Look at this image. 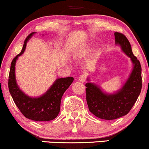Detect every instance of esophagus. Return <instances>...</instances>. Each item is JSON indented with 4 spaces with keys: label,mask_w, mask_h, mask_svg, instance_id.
I'll return each mask as SVG.
<instances>
[{
    "label": "esophagus",
    "mask_w": 149,
    "mask_h": 149,
    "mask_svg": "<svg viewBox=\"0 0 149 149\" xmlns=\"http://www.w3.org/2000/svg\"><path fill=\"white\" fill-rule=\"evenodd\" d=\"M86 79H87V75L86 74H82L79 76V78H78V80L82 82H84L86 81Z\"/></svg>",
    "instance_id": "esophagus-1"
}]
</instances>
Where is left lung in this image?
Masks as SVG:
<instances>
[{
	"instance_id": "left-lung-1",
	"label": "left lung",
	"mask_w": 149,
	"mask_h": 149,
	"mask_svg": "<svg viewBox=\"0 0 149 149\" xmlns=\"http://www.w3.org/2000/svg\"><path fill=\"white\" fill-rule=\"evenodd\" d=\"M114 37L116 44L121 46L134 64L128 80L121 90L114 94H105L91 82L85 85L86 100L89 111L97 117L105 120L116 119L128 114L137 101L142 87L140 62L132 53L128 39L121 33H115Z\"/></svg>"
}]
</instances>
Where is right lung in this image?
Listing matches in <instances>:
<instances>
[{"instance_id": "1", "label": "right lung", "mask_w": 149, "mask_h": 149, "mask_svg": "<svg viewBox=\"0 0 149 149\" xmlns=\"http://www.w3.org/2000/svg\"><path fill=\"white\" fill-rule=\"evenodd\" d=\"M35 32L26 37L21 52L12 60L9 73L8 87L16 105L25 117L37 121H47L54 119L60 110L62 95L73 81V77L58 78L51 87L39 98H31L23 93L18 87L15 78V64L18 57L22 55L26 43Z\"/></svg>"}]
</instances>
